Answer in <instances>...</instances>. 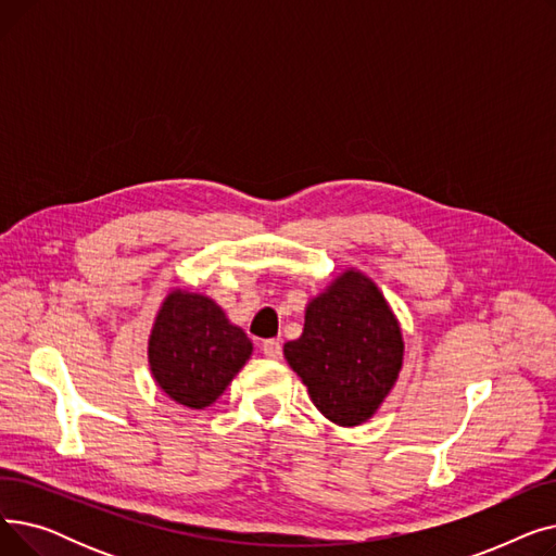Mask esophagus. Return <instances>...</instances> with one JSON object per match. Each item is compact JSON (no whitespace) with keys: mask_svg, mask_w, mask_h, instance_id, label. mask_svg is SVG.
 <instances>
[{"mask_svg":"<svg viewBox=\"0 0 556 556\" xmlns=\"http://www.w3.org/2000/svg\"><path fill=\"white\" fill-rule=\"evenodd\" d=\"M261 352L270 361H279L281 358V342L279 340H266L261 344Z\"/></svg>","mask_w":556,"mask_h":556,"instance_id":"esophagus-1","label":"esophagus"}]
</instances>
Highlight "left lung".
<instances>
[{"mask_svg":"<svg viewBox=\"0 0 556 556\" xmlns=\"http://www.w3.org/2000/svg\"><path fill=\"white\" fill-rule=\"evenodd\" d=\"M283 356L329 421H369L394 390L405 342L386 295L365 273L349 268L308 300L304 331Z\"/></svg>","mask_w":556,"mask_h":556,"instance_id":"1","label":"left lung"}]
</instances>
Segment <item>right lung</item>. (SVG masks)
Masks as SVG:
<instances>
[{"label": "right lung", "mask_w": 556, "mask_h": 556, "mask_svg": "<svg viewBox=\"0 0 556 556\" xmlns=\"http://www.w3.org/2000/svg\"><path fill=\"white\" fill-rule=\"evenodd\" d=\"M252 352V340L212 298L187 288L168 290L149 336L153 381L189 410L216 403Z\"/></svg>", "instance_id": "obj_1"}]
</instances>
